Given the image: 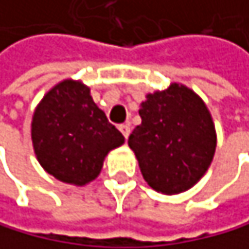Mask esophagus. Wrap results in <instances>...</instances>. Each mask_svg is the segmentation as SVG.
I'll return each mask as SVG.
<instances>
[{"instance_id":"34e87169","label":"esophagus","mask_w":249,"mask_h":249,"mask_svg":"<svg viewBox=\"0 0 249 249\" xmlns=\"http://www.w3.org/2000/svg\"><path fill=\"white\" fill-rule=\"evenodd\" d=\"M119 130H121V133L124 134V137L125 139H128V136H130V131H131V125L127 122V124H122V125H119Z\"/></svg>"}]
</instances>
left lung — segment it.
<instances>
[{
  "label": "left lung",
  "mask_w": 249,
  "mask_h": 249,
  "mask_svg": "<svg viewBox=\"0 0 249 249\" xmlns=\"http://www.w3.org/2000/svg\"><path fill=\"white\" fill-rule=\"evenodd\" d=\"M142 124L128 137L143 180L156 192L177 195L194 187L212 165L216 128L202 98L181 83L146 93Z\"/></svg>",
  "instance_id": "1"
}]
</instances>
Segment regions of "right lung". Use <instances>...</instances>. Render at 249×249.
Listing matches in <instances>:
<instances>
[{"mask_svg":"<svg viewBox=\"0 0 249 249\" xmlns=\"http://www.w3.org/2000/svg\"><path fill=\"white\" fill-rule=\"evenodd\" d=\"M31 142L39 165L58 181L86 186L104 159L125 139L112 125L81 80L65 78L43 95L31 118Z\"/></svg>","mask_w":249,"mask_h":249,"instance_id":"1","label":"right lung"}]
</instances>
